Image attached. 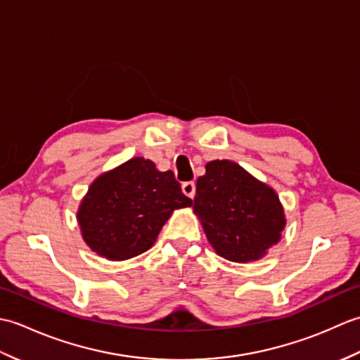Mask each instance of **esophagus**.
Instances as JSON below:
<instances>
[{"mask_svg": "<svg viewBox=\"0 0 360 360\" xmlns=\"http://www.w3.org/2000/svg\"><path fill=\"white\" fill-rule=\"evenodd\" d=\"M182 192H184L186 196L193 198V196H195V192H196V184H195L193 181L184 182V184H182Z\"/></svg>", "mask_w": 360, "mask_h": 360, "instance_id": "obj_1", "label": "esophagus"}]
</instances>
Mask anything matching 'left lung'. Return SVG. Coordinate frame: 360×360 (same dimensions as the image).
<instances>
[{"instance_id":"1","label":"left lung","mask_w":360,"mask_h":360,"mask_svg":"<svg viewBox=\"0 0 360 360\" xmlns=\"http://www.w3.org/2000/svg\"><path fill=\"white\" fill-rule=\"evenodd\" d=\"M193 202L209 243L229 262L262 258L285 229L277 193L231 160L205 165Z\"/></svg>"}]
</instances>
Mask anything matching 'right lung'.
Segmentation results:
<instances>
[{
    "mask_svg": "<svg viewBox=\"0 0 360 360\" xmlns=\"http://www.w3.org/2000/svg\"><path fill=\"white\" fill-rule=\"evenodd\" d=\"M172 170L134 158L91 184L77 213L83 240L101 257L128 259L155 244L174 209L192 205Z\"/></svg>",
    "mask_w": 360,
    "mask_h": 360,
    "instance_id": "add662e5",
    "label": "right lung"
}]
</instances>
